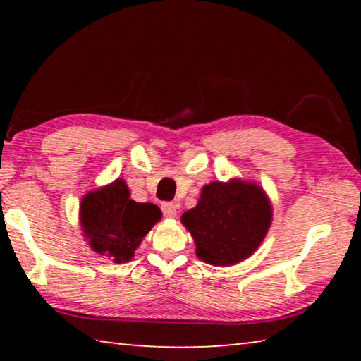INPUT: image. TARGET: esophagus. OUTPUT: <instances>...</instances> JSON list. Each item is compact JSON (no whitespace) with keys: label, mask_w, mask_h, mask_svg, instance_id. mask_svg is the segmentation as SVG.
<instances>
[{"label":"esophagus","mask_w":361,"mask_h":361,"mask_svg":"<svg viewBox=\"0 0 361 361\" xmlns=\"http://www.w3.org/2000/svg\"><path fill=\"white\" fill-rule=\"evenodd\" d=\"M162 212L167 218H175L176 216V205L173 202H164Z\"/></svg>","instance_id":"34e87169"}]
</instances>
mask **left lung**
Segmentation results:
<instances>
[{
    "instance_id": "left-lung-1",
    "label": "left lung",
    "mask_w": 361,
    "mask_h": 361,
    "mask_svg": "<svg viewBox=\"0 0 361 361\" xmlns=\"http://www.w3.org/2000/svg\"><path fill=\"white\" fill-rule=\"evenodd\" d=\"M195 243V255L212 266H234L252 256L272 224V204L258 183L231 178L212 181L197 205L181 215Z\"/></svg>"
}]
</instances>
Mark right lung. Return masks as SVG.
Returning a JSON list of instances; mask_svg holds the SVG:
<instances>
[{
  "instance_id": "obj_1",
  "label": "right lung",
  "mask_w": 361,
  "mask_h": 361,
  "mask_svg": "<svg viewBox=\"0 0 361 361\" xmlns=\"http://www.w3.org/2000/svg\"><path fill=\"white\" fill-rule=\"evenodd\" d=\"M161 218L157 205L130 199L122 178L84 194L79 204V224L90 250L116 264L132 261L143 237Z\"/></svg>"
}]
</instances>
